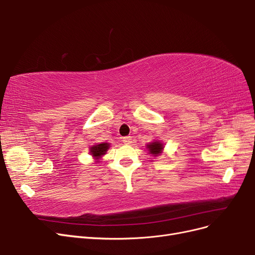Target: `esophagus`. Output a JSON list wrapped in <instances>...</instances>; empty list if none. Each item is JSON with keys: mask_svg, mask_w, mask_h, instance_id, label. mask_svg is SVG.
Returning <instances> with one entry per match:
<instances>
[{"mask_svg": "<svg viewBox=\"0 0 255 255\" xmlns=\"http://www.w3.org/2000/svg\"><path fill=\"white\" fill-rule=\"evenodd\" d=\"M122 141L125 142L126 144H129L130 142H132V137L130 136H127V137H123L122 138Z\"/></svg>", "mask_w": 255, "mask_h": 255, "instance_id": "1", "label": "esophagus"}]
</instances>
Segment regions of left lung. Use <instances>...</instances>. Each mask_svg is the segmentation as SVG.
I'll list each match as a JSON object with an SVG mask.
<instances>
[{
	"label": "left lung",
	"instance_id": "obj_1",
	"mask_svg": "<svg viewBox=\"0 0 255 255\" xmlns=\"http://www.w3.org/2000/svg\"><path fill=\"white\" fill-rule=\"evenodd\" d=\"M145 146H146V150L149 151V154H152L154 157L159 156L160 154L163 153L164 148H165L164 143L160 140H156V139L152 142H149Z\"/></svg>",
	"mask_w": 255,
	"mask_h": 255
}]
</instances>
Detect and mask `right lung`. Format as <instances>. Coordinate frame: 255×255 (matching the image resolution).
<instances>
[{
  "instance_id": "add662e5",
  "label": "right lung",
  "mask_w": 255,
  "mask_h": 255,
  "mask_svg": "<svg viewBox=\"0 0 255 255\" xmlns=\"http://www.w3.org/2000/svg\"><path fill=\"white\" fill-rule=\"evenodd\" d=\"M111 143L109 142H101V143H95L89 148V154L96 160V163H99L101 160L102 156L105 155L107 150L110 149Z\"/></svg>"
}]
</instances>
